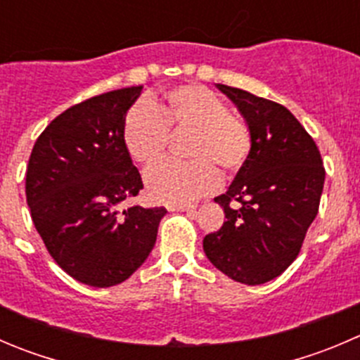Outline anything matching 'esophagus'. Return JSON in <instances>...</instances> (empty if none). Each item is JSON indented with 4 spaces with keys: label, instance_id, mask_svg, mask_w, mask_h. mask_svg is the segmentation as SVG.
<instances>
[{
    "label": "esophagus",
    "instance_id": "obj_1",
    "mask_svg": "<svg viewBox=\"0 0 360 360\" xmlns=\"http://www.w3.org/2000/svg\"><path fill=\"white\" fill-rule=\"evenodd\" d=\"M195 205H186V204H174V205H169V211H177V212H190L193 211Z\"/></svg>",
    "mask_w": 360,
    "mask_h": 360
}]
</instances>
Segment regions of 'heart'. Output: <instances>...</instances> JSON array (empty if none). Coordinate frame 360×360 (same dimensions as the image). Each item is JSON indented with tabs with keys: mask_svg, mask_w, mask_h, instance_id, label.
<instances>
[{
	"mask_svg": "<svg viewBox=\"0 0 360 360\" xmlns=\"http://www.w3.org/2000/svg\"><path fill=\"white\" fill-rule=\"evenodd\" d=\"M190 128L188 156L162 158L144 174L149 197L165 204H186L219 186V172H236L251 151V131L243 117L229 112L218 95L198 84L170 87L158 102L137 103L123 123V144L130 158L149 163L163 151L169 130Z\"/></svg>",
	"mask_w": 360,
	"mask_h": 360,
	"instance_id": "1",
	"label": "heart"
}]
</instances>
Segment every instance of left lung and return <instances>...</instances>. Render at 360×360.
Wrapping results in <instances>:
<instances>
[{
	"instance_id": "1",
	"label": "left lung",
	"mask_w": 360,
	"mask_h": 360,
	"mask_svg": "<svg viewBox=\"0 0 360 360\" xmlns=\"http://www.w3.org/2000/svg\"><path fill=\"white\" fill-rule=\"evenodd\" d=\"M251 131V151L226 193L214 198L226 221L204 237L216 269L244 285L280 276L297 258L316 218L326 169L311 135L287 107L216 84Z\"/></svg>"
}]
</instances>
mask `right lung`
Here are the masks:
<instances>
[{"mask_svg":"<svg viewBox=\"0 0 360 360\" xmlns=\"http://www.w3.org/2000/svg\"><path fill=\"white\" fill-rule=\"evenodd\" d=\"M142 86L123 87L59 114L37 139L26 172L31 219L56 264L96 288L123 283L156 243L165 207L120 211L144 188L123 144Z\"/></svg>","mask_w":360,"mask_h":360,"instance_id":"1","label":"right lung"}]
</instances>
